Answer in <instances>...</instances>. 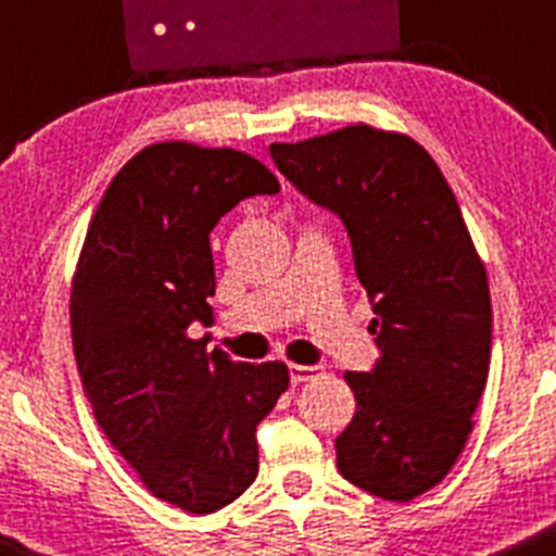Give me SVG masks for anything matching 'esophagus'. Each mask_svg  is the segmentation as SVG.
<instances>
[{
	"label": "esophagus",
	"mask_w": 556,
	"mask_h": 556,
	"mask_svg": "<svg viewBox=\"0 0 556 556\" xmlns=\"http://www.w3.org/2000/svg\"><path fill=\"white\" fill-rule=\"evenodd\" d=\"M288 371H290V382H293V386H299V382H309V380H315V377H320L323 366L290 364V366H288Z\"/></svg>",
	"instance_id": "obj_1"
}]
</instances>
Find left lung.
I'll use <instances>...</instances> for the list:
<instances>
[{
	"mask_svg": "<svg viewBox=\"0 0 556 556\" xmlns=\"http://www.w3.org/2000/svg\"><path fill=\"white\" fill-rule=\"evenodd\" d=\"M268 152L301 195L342 219L375 309L380 358L344 375L355 415L337 467L407 503L448 476L472 432L492 358L486 268L443 170L407 135L355 124Z\"/></svg>",
	"mask_w": 556,
	"mask_h": 556,
	"instance_id": "1",
	"label": "left lung"
}]
</instances>
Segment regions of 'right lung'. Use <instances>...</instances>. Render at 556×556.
Returning a JSON list of instances; mask_svg holds the SVG:
<instances>
[{"label":"right lung","mask_w":556,"mask_h":556,"mask_svg":"<svg viewBox=\"0 0 556 556\" xmlns=\"http://www.w3.org/2000/svg\"><path fill=\"white\" fill-rule=\"evenodd\" d=\"M277 192L244 152L154 143L113 176L80 250L70 323L86 399L149 492L187 514L255 481V429L290 382L279 361L236 364L187 333L212 315L214 225Z\"/></svg>","instance_id":"1"}]
</instances>
